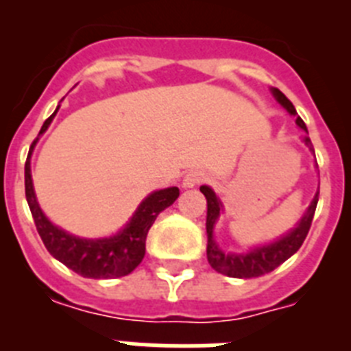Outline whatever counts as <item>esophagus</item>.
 Instances as JSON below:
<instances>
[{
	"label": "esophagus",
	"instance_id": "34e87169",
	"mask_svg": "<svg viewBox=\"0 0 351 351\" xmlns=\"http://www.w3.org/2000/svg\"><path fill=\"white\" fill-rule=\"evenodd\" d=\"M204 181V173L198 172V170H190V172L186 173L184 178H182V188H195L197 184Z\"/></svg>",
	"mask_w": 351,
	"mask_h": 351
}]
</instances>
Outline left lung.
Returning a JSON list of instances; mask_svg holds the SVG:
<instances>
[{"mask_svg":"<svg viewBox=\"0 0 351 351\" xmlns=\"http://www.w3.org/2000/svg\"><path fill=\"white\" fill-rule=\"evenodd\" d=\"M272 95L291 116H297V110L293 107L287 96L280 91V89L272 88ZM297 125L308 133V128L304 125V121L297 117ZM304 142L315 153L311 141L309 137H304ZM200 191L204 193L207 200V219H206V230H207V260H209L210 267L214 271L221 272V274L228 276V278H241V280H247V278H258V276L272 272L276 267H280L281 263L287 262L293 253L299 251L302 246L304 239L308 235L309 228H311L313 216H315L316 204H318V191H316L315 198H313L311 206L308 207L306 214H304L300 221L297 223L295 228H291L287 235L280 237L278 241L265 246H258L255 250L247 251V253H223L219 246L214 241V226L219 218V213L223 210V204L216 193L210 190L209 186H200Z\"/></svg>","mask_w":351,"mask_h":351,"instance_id":"8db88e82","label":"left lung"}]
</instances>
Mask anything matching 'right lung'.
<instances>
[{"instance_id":"right-lung-1","label":"right lung","mask_w":351,"mask_h":351,"mask_svg":"<svg viewBox=\"0 0 351 351\" xmlns=\"http://www.w3.org/2000/svg\"><path fill=\"white\" fill-rule=\"evenodd\" d=\"M58 108H56V112H58ZM56 112L43 123L40 135L49 128ZM38 137L31 144L26 165H24V186H26L27 206H29L36 230H38L47 251L56 260H60L68 269L80 274L82 278L108 280V278L128 276L144 258L145 237H147L149 228L153 226L154 219L161 210H165L167 207L176 202V198L179 197V188L172 186V188H165V190L153 191L147 198L142 200V204L137 207L132 219L126 223L125 228L112 237H75V235L64 232L60 226L52 225L36 202L33 179H31L29 158Z\"/></svg>"}]
</instances>
